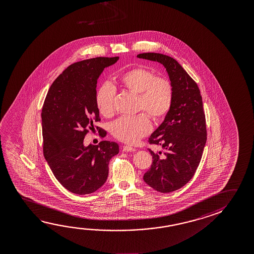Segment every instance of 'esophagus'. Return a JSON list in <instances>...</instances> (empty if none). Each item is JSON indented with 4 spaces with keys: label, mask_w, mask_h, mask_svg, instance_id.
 <instances>
[{
    "label": "esophagus",
    "mask_w": 254,
    "mask_h": 254,
    "mask_svg": "<svg viewBox=\"0 0 254 254\" xmlns=\"http://www.w3.org/2000/svg\"><path fill=\"white\" fill-rule=\"evenodd\" d=\"M135 149L133 148V147H131V146L126 145L123 147V151H125V152H127V151H130V152H134L135 151Z\"/></svg>",
    "instance_id": "obj_1"
}]
</instances>
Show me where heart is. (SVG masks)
<instances>
[{
  "instance_id": "1",
  "label": "heart",
  "mask_w": 254,
  "mask_h": 254,
  "mask_svg": "<svg viewBox=\"0 0 254 254\" xmlns=\"http://www.w3.org/2000/svg\"><path fill=\"white\" fill-rule=\"evenodd\" d=\"M121 86L127 91L138 95L137 111H144L156 122L163 121L170 112L174 100V87L166 77L142 67L133 68L120 77ZM116 89L113 84H103L96 94V105L101 114L112 117L114 114ZM150 123L147 115L141 113L133 117H122L111 125L113 136L127 143H135L148 134Z\"/></svg>"
}]
</instances>
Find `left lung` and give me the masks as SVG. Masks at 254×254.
I'll list each match as a JSON object with an SVG mask.
<instances>
[{"label":"left lung","mask_w":254,"mask_h":254,"mask_svg":"<svg viewBox=\"0 0 254 254\" xmlns=\"http://www.w3.org/2000/svg\"><path fill=\"white\" fill-rule=\"evenodd\" d=\"M139 59L160 63L174 87L170 112L151 133L149 142L162 146L165 152L154 153L143 181L161 193L175 191L192 179L206 142V125L200 90L175 59L159 53H142Z\"/></svg>","instance_id":"left-lung-1"}]
</instances>
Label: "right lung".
Segmentation results:
<instances>
[{"mask_svg": "<svg viewBox=\"0 0 254 254\" xmlns=\"http://www.w3.org/2000/svg\"><path fill=\"white\" fill-rule=\"evenodd\" d=\"M119 59L96 58L72 64L55 79L43 104L44 157L57 180L74 194L87 195L102 187L108 177L109 162L120 151L114 141L84 145L88 129H95L93 123L100 121L97 79ZM104 133L103 129L102 137Z\"/></svg>", "mask_w": 254, "mask_h": 254, "instance_id": "1", "label": "right lung"}]
</instances>
